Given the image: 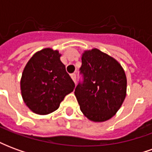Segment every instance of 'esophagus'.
Listing matches in <instances>:
<instances>
[{
    "label": "esophagus",
    "mask_w": 152,
    "mask_h": 152,
    "mask_svg": "<svg viewBox=\"0 0 152 152\" xmlns=\"http://www.w3.org/2000/svg\"><path fill=\"white\" fill-rule=\"evenodd\" d=\"M71 77H72V79L73 80V81L76 83V74H75V73H73V74H72V75H71Z\"/></svg>",
    "instance_id": "34e87169"
}]
</instances>
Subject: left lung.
Returning <instances> with one entry per match:
<instances>
[{
	"label": "left lung",
	"instance_id": "8db88e82",
	"mask_svg": "<svg viewBox=\"0 0 152 152\" xmlns=\"http://www.w3.org/2000/svg\"><path fill=\"white\" fill-rule=\"evenodd\" d=\"M80 68L83 82L75 89L80 108L94 122L113 117L126 97L127 79L118 61L98 49L86 50Z\"/></svg>",
	"mask_w": 152,
	"mask_h": 152
}]
</instances>
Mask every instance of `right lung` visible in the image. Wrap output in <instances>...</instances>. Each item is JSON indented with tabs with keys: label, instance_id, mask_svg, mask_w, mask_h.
I'll return each mask as SVG.
<instances>
[{
	"label": "right lung",
	"instance_id": "1",
	"mask_svg": "<svg viewBox=\"0 0 152 152\" xmlns=\"http://www.w3.org/2000/svg\"><path fill=\"white\" fill-rule=\"evenodd\" d=\"M58 50L45 48L33 54L22 74L20 88L31 112L47 115L56 111L75 84L61 60Z\"/></svg>",
	"mask_w": 152,
	"mask_h": 152
}]
</instances>
